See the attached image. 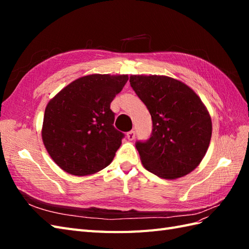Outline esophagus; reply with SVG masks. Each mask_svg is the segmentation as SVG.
I'll list each match as a JSON object with an SVG mask.
<instances>
[{
	"instance_id": "34e87169",
	"label": "esophagus",
	"mask_w": 249,
	"mask_h": 249,
	"mask_svg": "<svg viewBox=\"0 0 249 249\" xmlns=\"http://www.w3.org/2000/svg\"><path fill=\"white\" fill-rule=\"evenodd\" d=\"M126 137H127V139L128 140H134L135 139V137H136V133H135V130H130V131H128L127 134H126Z\"/></svg>"
}]
</instances>
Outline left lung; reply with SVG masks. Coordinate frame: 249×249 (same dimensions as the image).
Masks as SVG:
<instances>
[{"label": "left lung", "instance_id": "obj_1", "mask_svg": "<svg viewBox=\"0 0 249 249\" xmlns=\"http://www.w3.org/2000/svg\"><path fill=\"white\" fill-rule=\"evenodd\" d=\"M130 86L152 116L146 142H137L142 165L155 176L176 179L199 166L209 149L212 120L193 89L163 75H130Z\"/></svg>", "mask_w": 249, "mask_h": 249}]
</instances>
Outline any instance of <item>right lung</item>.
I'll return each instance as SVG.
<instances>
[{
  "instance_id": "right-lung-1",
  "label": "right lung",
  "mask_w": 249,
  "mask_h": 249,
  "mask_svg": "<svg viewBox=\"0 0 249 249\" xmlns=\"http://www.w3.org/2000/svg\"><path fill=\"white\" fill-rule=\"evenodd\" d=\"M128 75L92 73L76 79L47 104L41 138L50 157L72 176L110 165L124 135L113 127L110 104Z\"/></svg>"
}]
</instances>
